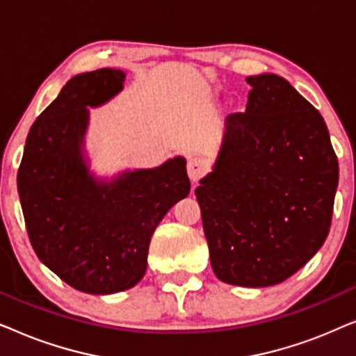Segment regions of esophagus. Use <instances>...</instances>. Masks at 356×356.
I'll return each instance as SVG.
<instances>
[{"label":"esophagus","mask_w":356,"mask_h":356,"mask_svg":"<svg viewBox=\"0 0 356 356\" xmlns=\"http://www.w3.org/2000/svg\"><path fill=\"white\" fill-rule=\"evenodd\" d=\"M207 172V165L202 159H191L188 162V175L193 183H197Z\"/></svg>","instance_id":"esophagus-1"}]
</instances>
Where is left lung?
<instances>
[{"instance_id": "1", "label": "left lung", "mask_w": 356, "mask_h": 356, "mask_svg": "<svg viewBox=\"0 0 356 356\" xmlns=\"http://www.w3.org/2000/svg\"><path fill=\"white\" fill-rule=\"evenodd\" d=\"M246 81V111L227 118L213 172L196 197L213 274L230 285L270 286L327 238L339 162L323 116L289 81Z\"/></svg>"}]
</instances>
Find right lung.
Wrapping results in <instances>:
<instances>
[{
  "instance_id": "obj_1",
  "label": "right lung",
  "mask_w": 356,
  "mask_h": 356,
  "mask_svg": "<svg viewBox=\"0 0 356 356\" xmlns=\"http://www.w3.org/2000/svg\"><path fill=\"white\" fill-rule=\"evenodd\" d=\"M124 72L74 76L29 131L17 191L33 251L72 289L90 295L128 290L143 279L152 233L191 189L183 157L162 167L95 181L82 159L87 106L123 89Z\"/></svg>"
}]
</instances>
